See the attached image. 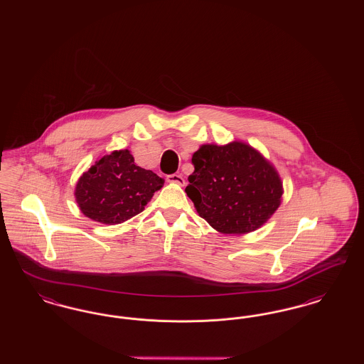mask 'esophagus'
Wrapping results in <instances>:
<instances>
[{
  "instance_id": "obj_1",
  "label": "esophagus",
  "mask_w": 364,
  "mask_h": 364,
  "mask_svg": "<svg viewBox=\"0 0 364 364\" xmlns=\"http://www.w3.org/2000/svg\"><path fill=\"white\" fill-rule=\"evenodd\" d=\"M166 181L168 183H173V184H178V186H184L186 184V180H184V177L181 176V174H168L166 176Z\"/></svg>"
}]
</instances>
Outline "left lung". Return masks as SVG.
Masks as SVG:
<instances>
[{"instance_id": "8db88e82", "label": "left lung", "mask_w": 364, "mask_h": 364, "mask_svg": "<svg viewBox=\"0 0 364 364\" xmlns=\"http://www.w3.org/2000/svg\"><path fill=\"white\" fill-rule=\"evenodd\" d=\"M192 164L186 192L198 214L220 233L254 232L281 205L284 188L276 168L244 141L202 144Z\"/></svg>"}]
</instances>
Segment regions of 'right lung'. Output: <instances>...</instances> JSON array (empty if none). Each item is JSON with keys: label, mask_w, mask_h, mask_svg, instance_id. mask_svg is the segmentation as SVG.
<instances>
[{"label": "right lung", "mask_w": 364, "mask_h": 364, "mask_svg": "<svg viewBox=\"0 0 364 364\" xmlns=\"http://www.w3.org/2000/svg\"><path fill=\"white\" fill-rule=\"evenodd\" d=\"M164 183L154 172L138 166L129 150H116L79 177L75 199L90 220L116 225L141 213Z\"/></svg>", "instance_id": "right-lung-1"}]
</instances>
